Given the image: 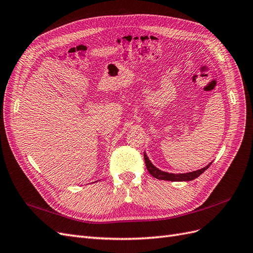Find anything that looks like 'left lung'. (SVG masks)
Wrapping results in <instances>:
<instances>
[{
    "mask_svg": "<svg viewBox=\"0 0 253 253\" xmlns=\"http://www.w3.org/2000/svg\"><path fill=\"white\" fill-rule=\"evenodd\" d=\"M144 155V163L145 166H147V169L149 171V173L153 176V177H155L157 179H162V180H170V181H190V180H193L195 178H197L198 176H200L202 173H204L208 168L211 166L212 163H210L209 165H207L203 169H200L197 171H193V172H189V173H182V174H173V173H168L165 171H162L157 169V168L153 165L150 159L148 158L147 154L143 153Z\"/></svg>",
    "mask_w": 253,
    "mask_h": 253,
    "instance_id": "8db88e82",
    "label": "left lung"
}]
</instances>
